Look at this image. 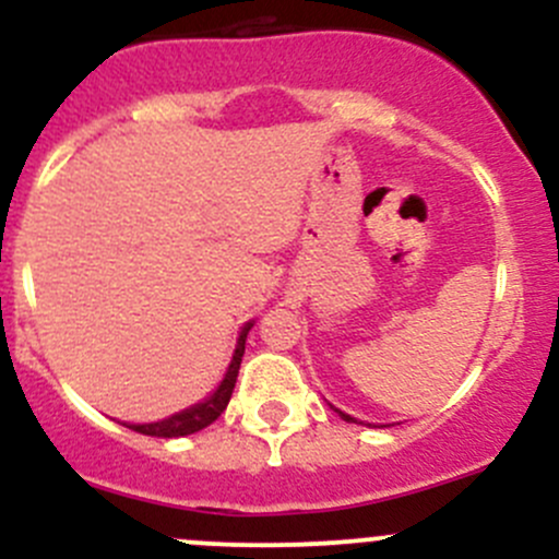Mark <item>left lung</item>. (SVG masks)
I'll list each match as a JSON object with an SVG mask.
<instances>
[{
    "instance_id": "obj_1",
    "label": "left lung",
    "mask_w": 559,
    "mask_h": 559,
    "mask_svg": "<svg viewBox=\"0 0 559 559\" xmlns=\"http://www.w3.org/2000/svg\"><path fill=\"white\" fill-rule=\"evenodd\" d=\"M337 414H341V419H346V421H357V419H354V416H348V414H343V411H337Z\"/></svg>"
}]
</instances>
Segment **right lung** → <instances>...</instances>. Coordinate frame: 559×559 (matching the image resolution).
<instances>
[{
  "mask_svg": "<svg viewBox=\"0 0 559 559\" xmlns=\"http://www.w3.org/2000/svg\"><path fill=\"white\" fill-rule=\"evenodd\" d=\"M248 330H251V324H246L243 332H240L238 348H235V357H233V362H229V370H227V376H224L222 386H218L216 392H213L211 397L205 400V403L194 405V408L180 411V414H175L165 421H154V425H129V427H132L134 432H143V436L180 438V436H191V432H200V430H205L207 425H213V421H216L218 416L224 414L229 397H233V389H235V381H238L240 362H243Z\"/></svg>",
  "mask_w": 559,
  "mask_h": 559,
  "instance_id": "add662e5",
  "label": "right lung"
}]
</instances>
